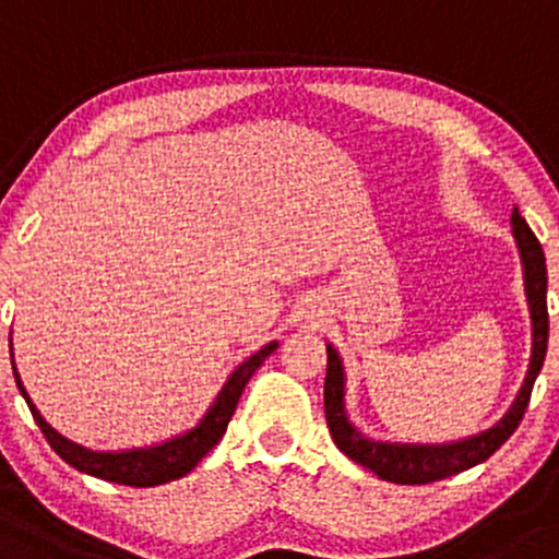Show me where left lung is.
I'll return each mask as SVG.
<instances>
[{"label": "left lung", "instance_id": "1", "mask_svg": "<svg viewBox=\"0 0 559 559\" xmlns=\"http://www.w3.org/2000/svg\"><path fill=\"white\" fill-rule=\"evenodd\" d=\"M512 235L520 248V261H523L525 298H528L531 324H533V348L531 364L525 372L523 385H520L515 401L504 417L478 436L462 438L451 443H388L374 441V438L361 436L350 425L346 415V372L337 350L328 346V378H324V415H328V428L335 447L354 460L356 465L372 469L374 475L388 483H401V486H419V483H432L449 478V475L462 473L497 451L507 438L515 432L520 419L525 415V406L531 401L533 382L544 367L549 341V313H547V263H544L542 242L536 240L520 211H512Z\"/></svg>", "mask_w": 559, "mask_h": 559}]
</instances>
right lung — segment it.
Here are the masks:
<instances>
[{
  "mask_svg": "<svg viewBox=\"0 0 559 559\" xmlns=\"http://www.w3.org/2000/svg\"><path fill=\"white\" fill-rule=\"evenodd\" d=\"M12 346V341H10ZM277 348V341L266 343L261 350H255L250 359H246L235 372L229 374V380L224 382V388L218 391L216 401L211 404V409L205 412L203 419L192 430H187L185 436L168 438V441L158 443V447L147 449H129V451H90L79 443L62 438L52 425H47V419L39 415V409L34 406V401L23 388L21 374L12 367V374H15L17 391L26 399L31 415H34L36 425L47 438L49 447L55 449V454L60 460H66L68 465L76 467L79 473L94 475V478H103L110 483H121V486H134V488H150L160 486V483L185 478L192 467L203 460L209 451L222 441V436L227 432V425L231 415L237 409V401H240L242 391H246L248 380L253 378L255 369L266 361V356Z\"/></svg>",
  "mask_w": 559,
  "mask_h": 559,
  "instance_id": "obj_1",
  "label": "right lung"
}]
</instances>
